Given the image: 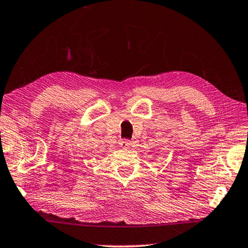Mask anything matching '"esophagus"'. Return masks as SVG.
<instances>
[{"instance_id": "34e87169", "label": "esophagus", "mask_w": 248, "mask_h": 248, "mask_svg": "<svg viewBox=\"0 0 248 248\" xmlns=\"http://www.w3.org/2000/svg\"><path fill=\"white\" fill-rule=\"evenodd\" d=\"M119 143H120V146L123 147V148H127V147L130 146V140H128V139H121Z\"/></svg>"}]
</instances>
